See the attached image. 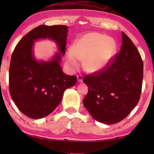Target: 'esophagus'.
<instances>
[{"mask_svg": "<svg viewBox=\"0 0 154 154\" xmlns=\"http://www.w3.org/2000/svg\"><path fill=\"white\" fill-rule=\"evenodd\" d=\"M83 75L81 74L77 75V80H78V82H79V83H82V82H83Z\"/></svg>", "mask_w": 154, "mask_h": 154, "instance_id": "34e87169", "label": "esophagus"}]
</instances>
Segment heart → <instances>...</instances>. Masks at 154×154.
I'll use <instances>...</instances> for the list:
<instances>
[{
  "instance_id": "b5f03b06",
  "label": "heart",
  "mask_w": 154,
  "mask_h": 154,
  "mask_svg": "<svg viewBox=\"0 0 154 154\" xmlns=\"http://www.w3.org/2000/svg\"><path fill=\"white\" fill-rule=\"evenodd\" d=\"M116 50L113 39L100 33H89L75 42L69 50L66 61L71 69H76L84 61V69L94 73L102 70L110 62Z\"/></svg>"
}]
</instances>
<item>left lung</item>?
<instances>
[{
	"label": "left lung",
	"mask_w": 154,
	"mask_h": 154,
	"mask_svg": "<svg viewBox=\"0 0 154 154\" xmlns=\"http://www.w3.org/2000/svg\"><path fill=\"white\" fill-rule=\"evenodd\" d=\"M142 81V57L130 38L122 32L121 50L113 62L84 78L88 87L84 106L97 121L119 123L137 104Z\"/></svg>",
	"instance_id": "obj_1"
}]
</instances>
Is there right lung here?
Here are the masks:
<instances>
[{
	"label": "right lung",
	"instance_id": "right-lung-1",
	"mask_svg": "<svg viewBox=\"0 0 154 154\" xmlns=\"http://www.w3.org/2000/svg\"><path fill=\"white\" fill-rule=\"evenodd\" d=\"M68 29L64 25H40L26 33L12 52L10 93L26 116L33 119L47 116L60 104L65 90L76 83V76L65 74L60 65L65 54ZM45 38L56 42L60 53L48 62L37 61L32 54L33 43Z\"/></svg>",
	"mask_w": 154,
	"mask_h": 154
}]
</instances>
